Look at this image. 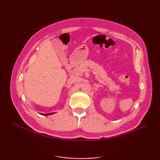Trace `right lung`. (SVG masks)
I'll use <instances>...</instances> for the list:
<instances>
[{
	"label": "right lung",
	"instance_id": "right-lung-1",
	"mask_svg": "<svg viewBox=\"0 0 160 160\" xmlns=\"http://www.w3.org/2000/svg\"><path fill=\"white\" fill-rule=\"evenodd\" d=\"M54 113H46V114H43V113H41V115H51V114H53Z\"/></svg>",
	"mask_w": 160,
	"mask_h": 160
}]
</instances>
